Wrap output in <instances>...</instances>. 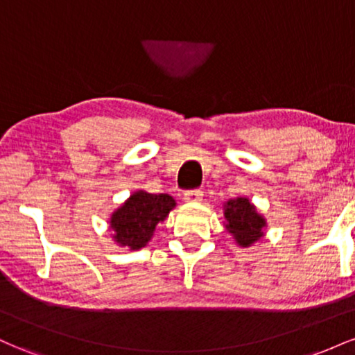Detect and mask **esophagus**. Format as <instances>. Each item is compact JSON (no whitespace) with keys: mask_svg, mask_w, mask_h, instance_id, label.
<instances>
[{"mask_svg":"<svg viewBox=\"0 0 355 355\" xmlns=\"http://www.w3.org/2000/svg\"><path fill=\"white\" fill-rule=\"evenodd\" d=\"M185 202H202L203 200V191L202 190H190L183 195Z\"/></svg>","mask_w":355,"mask_h":355,"instance_id":"1","label":"esophagus"}]
</instances>
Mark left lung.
Listing matches in <instances>:
<instances>
[{"instance_id":"1","label":"left lung","mask_w":355,"mask_h":355,"mask_svg":"<svg viewBox=\"0 0 355 355\" xmlns=\"http://www.w3.org/2000/svg\"><path fill=\"white\" fill-rule=\"evenodd\" d=\"M223 217L227 223L225 229L232 234L240 247H250L263 237V229L267 227L266 218L257 211L248 198H232L223 207Z\"/></svg>"}]
</instances>
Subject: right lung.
I'll list each match as a JSON object with an SVG mask.
<instances>
[{
  "mask_svg": "<svg viewBox=\"0 0 355 355\" xmlns=\"http://www.w3.org/2000/svg\"><path fill=\"white\" fill-rule=\"evenodd\" d=\"M177 205L168 193H148L145 190L133 191L123 205L112 214L110 229L113 240L120 247L138 250L153 237L155 227L168 217Z\"/></svg>",
  "mask_w": 355,
  "mask_h": 355,
  "instance_id": "add662e5",
  "label": "right lung"
}]
</instances>
